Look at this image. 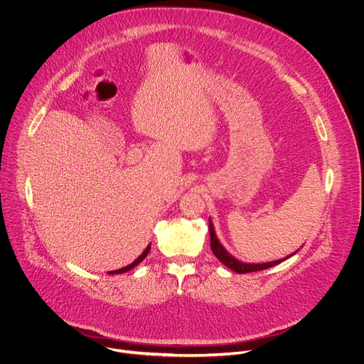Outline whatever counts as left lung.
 I'll return each instance as SVG.
<instances>
[{"label":"left lung","instance_id":"left-lung-1","mask_svg":"<svg viewBox=\"0 0 364 364\" xmlns=\"http://www.w3.org/2000/svg\"><path fill=\"white\" fill-rule=\"evenodd\" d=\"M209 229H210V248H212V252L215 254V257L223 264V266H226L228 269L234 270L235 273H240V274H244V273H251V272H259V270H266V269H270V267H274L277 266V264H280L282 261L287 259L289 257L294 255L296 251L290 255H287L286 258H280V259H276V261H269V262H242L240 259H237L232 254H229L225 247L219 242L218 237H216V232H215V228H213V223L212 220L209 219Z\"/></svg>","mask_w":364,"mask_h":364}]
</instances>
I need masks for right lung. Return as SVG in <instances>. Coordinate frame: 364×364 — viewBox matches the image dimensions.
Masks as SVG:
<instances>
[{"label":"right lung","mask_w":364,"mask_h":364,"mask_svg":"<svg viewBox=\"0 0 364 364\" xmlns=\"http://www.w3.org/2000/svg\"><path fill=\"white\" fill-rule=\"evenodd\" d=\"M149 250H151V245H148L146 248H145V251L134 261L132 264H129V266H126V267H122V269H119V270H113V272H109V274H122V273H126V272H129V270H132L134 267H136L138 264L141 262V261H144V258L149 254Z\"/></svg>","instance_id":"add662e5"}]
</instances>
